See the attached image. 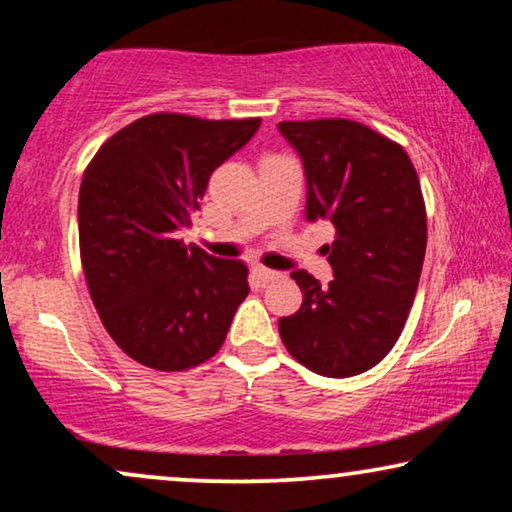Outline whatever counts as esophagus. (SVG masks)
I'll use <instances>...</instances> for the list:
<instances>
[{"mask_svg":"<svg viewBox=\"0 0 512 512\" xmlns=\"http://www.w3.org/2000/svg\"><path fill=\"white\" fill-rule=\"evenodd\" d=\"M279 277H282L279 272L270 270V268H263V265H254V268H251V279H254V282H258V284L275 282V279H279Z\"/></svg>","mask_w":512,"mask_h":512,"instance_id":"34e87169","label":"esophagus"}]
</instances>
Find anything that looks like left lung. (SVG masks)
I'll list each match as a JSON object with an SVG mask.
<instances>
[{
	"instance_id": "1",
	"label": "left lung",
	"mask_w": 512,
	"mask_h": 512,
	"mask_svg": "<svg viewBox=\"0 0 512 512\" xmlns=\"http://www.w3.org/2000/svg\"><path fill=\"white\" fill-rule=\"evenodd\" d=\"M307 179V221L333 223L326 244L333 282L291 277L303 305L279 319L293 359L324 377H352L377 366L396 345L426 251V209L415 165L401 144L347 118L282 121Z\"/></svg>"
}]
</instances>
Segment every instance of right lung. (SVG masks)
<instances>
[{
  "instance_id": "obj_1",
  "label": "right lung",
  "mask_w": 512,
  "mask_h": 512,
  "mask_svg": "<svg viewBox=\"0 0 512 512\" xmlns=\"http://www.w3.org/2000/svg\"><path fill=\"white\" fill-rule=\"evenodd\" d=\"M261 118L151 114L100 146L79 191L81 265L95 310L130 359L156 370L219 352L247 298V265L177 240L207 181L256 135Z\"/></svg>"
}]
</instances>
